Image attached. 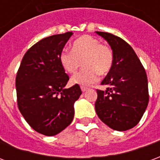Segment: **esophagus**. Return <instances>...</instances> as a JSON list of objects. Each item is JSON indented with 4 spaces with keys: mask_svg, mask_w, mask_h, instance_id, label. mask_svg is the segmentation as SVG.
<instances>
[{
    "mask_svg": "<svg viewBox=\"0 0 160 160\" xmlns=\"http://www.w3.org/2000/svg\"><path fill=\"white\" fill-rule=\"evenodd\" d=\"M80 88H81V91H82V92H86V91L87 90V87H80Z\"/></svg>",
    "mask_w": 160,
    "mask_h": 160,
    "instance_id": "1",
    "label": "esophagus"
}]
</instances>
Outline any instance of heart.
<instances>
[{
    "label": "heart",
    "mask_w": 160,
    "mask_h": 160,
    "mask_svg": "<svg viewBox=\"0 0 160 160\" xmlns=\"http://www.w3.org/2000/svg\"><path fill=\"white\" fill-rule=\"evenodd\" d=\"M61 66L67 73H74L81 66L84 68L71 79L73 84L90 86L98 80V74H107L113 66L114 54L109 45L101 43L93 37L84 35L77 38L72 51L63 49L59 56Z\"/></svg>",
    "instance_id": "1"
}]
</instances>
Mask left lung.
<instances>
[{"instance_id": "8db88e82", "label": "left lung", "mask_w": 160, "mask_h": 160, "mask_svg": "<svg viewBox=\"0 0 160 160\" xmlns=\"http://www.w3.org/2000/svg\"><path fill=\"white\" fill-rule=\"evenodd\" d=\"M111 45L114 62L97 90L95 110L103 122L118 131L134 128L142 118L149 101L148 77L133 48L111 33L96 32Z\"/></svg>"}]
</instances>
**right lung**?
I'll use <instances>...</instances> for the list:
<instances>
[{
	"label": "right lung",
	"mask_w": 160,
	"mask_h": 160,
	"mask_svg": "<svg viewBox=\"0 0 160 160\" xmlns=\"http://www.w3.org/2000/svg\"><path fill=\"white\" fill-rule=\"evenodd\" d=\"M72 32L48 37L32 46L23 57L16 75L18 107L27 123L47 136L59 134L73 119V104L81 90L69 80L59 56Z\"/></svg>",
	"instance_id": "add662e5"
}]
</instances>
